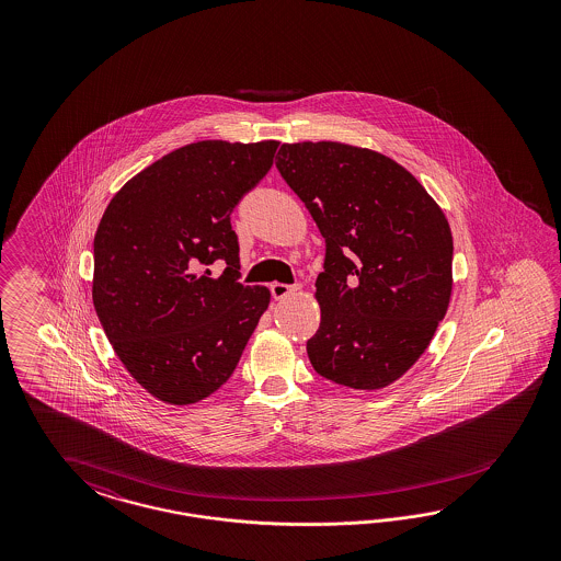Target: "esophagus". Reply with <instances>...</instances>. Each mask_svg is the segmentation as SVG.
Returning a JSON list of instances; mask_svg holds the SVG:
<instances>
[{"mask_svg":"<svg viewBox=\"0 0 561 561\" xmlns=\"http://www.w3.org/2000/svg\"><path fill=\"white\" fill-rule=\"evenodd\" d=\"M300 289H302V284H294V286H288V284H272V296L275 300H282V298H288V296L300 291Z\"/></svg>","mask_w":561,"mask_h":561,"instance_id":"esophagus-1","label":"esophagus"}]
</instances>
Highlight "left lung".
<instances>
[{
	"instance_id": "1",
	"label": "left lung",
	"mask_w": 561,
	"mask_h": 561,
	"mask_svg": "<svg viewBox=\"0 0 561 561\" xmlns=\"http://www.w3.org/2000/svg\"><path fill=\"white\" fill-rule=\"evenodd\" d=\"M275 167L324 238L312 368L356 391L389 387L450 302L453 232L440 205L389 156L350 144H284Z\"/></svg>"
}]
</instances>
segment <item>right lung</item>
<instances>
[{
	"label": "right lung",
	"mask_w": 561,
	"mask_h": 561,
	"mask_svg": "<svg viewBox=\"0 0 561 561\" xmlns=\"http://www.w3.org/2000/svg\"><path fill=\"white\" fill-rule=\"evenodd\" d=\"M279 141L205 139L162 156L111 199L94 237L92 300L127 373L170 405L232 376L265 286H242L230 214L270 172ZM224 260L220 278L197 274Z\"/></svg>",
	"instance_id": "add662e5"
}]
</instances>
